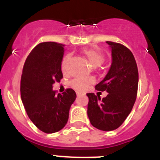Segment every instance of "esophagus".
Returning a JSON list of instances; mask_svg holds the SVG:
<instances>
[{"label": "esophagus", "mask_w": 160, "mask_h": 160, "mask_svg": "<svg viewBox=\"0 0 160 160\" xmlns=\"http://www.w3.org/2000/svg\"><path fill=\"white\" fill-rule=\"evenodd\" d=\"M81 93H80V92H77V95L78 96H79V95H81Z\"/></svg>", "instance_id": "34e87169"}]
</instances>
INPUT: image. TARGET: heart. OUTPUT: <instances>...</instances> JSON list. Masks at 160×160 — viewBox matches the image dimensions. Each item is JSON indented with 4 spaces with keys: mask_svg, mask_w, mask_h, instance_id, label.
<instances>
[{
    "mask_svg": "<svg viewBox=\"0 0 160 160\" xmlns=\"http://www.w3.org/2000/svg\"><path fill=\"white\" fill-rule=\"evenodd\" d=\"M83 53L85 57L88 59L89 62L94 67H98L105 62V54L98 49H86L83 51ZM69 58H70L69 56H66L63 58L62 62V70L63 72H66V64L69 61ZM94 82V80L93 78H76L70 82V85L75 90L83 91L87 90L89 86Z\"/></svg>",
    "mask_w": 160,
    "mask_h": 160,
    "instance_id": "obj_1",
    "label": "heart"
}]
</instances>
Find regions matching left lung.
<instances>
[{"label": "left lung", "mask_w": 160, "mask_h": 160, "mask_svg": "<svg viewBox=\"0 0 160 160\" xmlns=\"http://www.w3.org/2000/svg\"><path fill=\"white\" fill-rule=\"evenodd\" d=\"M111 49L112 62L106 77L95 86L107 91V97L89 93L87 114L91 125L101 131H114L129 115L136 100L138 72L134 55L119 43L107 42Z\"/></svg>", "instance_id": "obj_1"}]
</instances>
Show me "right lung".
Returning <instances> with one entry per match:
<instances>
[{"mask_svg": "<svg viewBox=\"0 0 160 160\" xmlns=\"http://www.w3.org/2000/svg\"><path fill=\"white\" fill-rule=\"evenodd\" d=\"M64 45L42 42L25 60L21 79V97L30 120L47 134L59 131L67 123L69 111L76 98L75 91L67 89L62 94L53 90L55 82L62 78V62Z\"/></svg>", "mask_w": 160, "mask_h": 160, "instance_id": "1", "label": "right lung"}]
</instances>
